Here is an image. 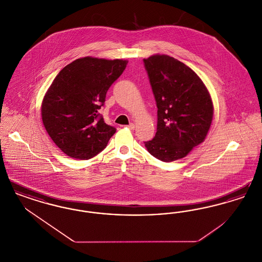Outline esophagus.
<instances>
[{
    "label": "esophagus",
    "mask_w": 262,
    "mask_h": 262,
    "mask_svg": "<svg viewBox=\"0 0 262 262\" xmlns=\"http://www.w3.org/2000/svg\"><path fill=\"white\" fill-rule=\"evenodd\" d=\"M126 126H127L129 129H135V127H136V125H135V124H133V123L129 124L128 125H126Z\"/></svg>",
    "instance_id": "esophagus-1"
}]
</instances>
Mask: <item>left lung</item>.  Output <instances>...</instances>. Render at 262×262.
I'll return each instance as SVG.
<instances>
[{"label": "left lung", "instance_id": "obj_1", "mask_svg": "<svg viewBox=\"0 0 262 262\" xmlns=\"http://www.w3.org/2000/svg\"><path fill=\"white\" fill-rule=\"evenodd\" d=\"M143 62L158 108L157 132L145 147L164 162L179 160L207 136L211 96L200 76L173 57L156 54Z\"/></svg>", "mask_w": 262, "mask_h": 262}]
</instances>
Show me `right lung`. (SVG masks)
I'll list each match as a JSON object with an SVG mask.
<instances>
[{
    "mask_svg": "<svg viewBox=\"0 0 262 262\" xmlns=\"http://www.w3.org/2000/svg\"><path fill=\"white\" fill-rule=\"evenodd\" d=\"M126 63L84 57L66 66L53 80L42 101V121L54 143L69 157H94L116 133L98 110Z\"/></svg>",
    "mask_w": 262,
    "mask_h": 262,
    "instance_id": "obj_1",
    "label": "right lung"
}]
</instances>
